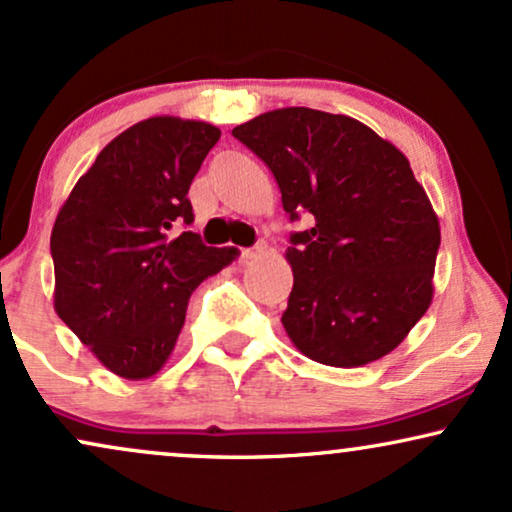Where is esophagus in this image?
<instances>
[{"mask_svg": "<svg viewBox=\"0 0 512 512\" xmlns=\"http://www.w3.org/2000/svg\"><path fill=\"white\" fill-rule=\"evenodd\" d=\"M263 251V246H254V249H242V261H251V258H256L258 254H261Z\"/></svg>", "mask_w": 512, "mask_h": 512, "instance_id": "esophagus-1", "label": "esophagus"}]
</instances>
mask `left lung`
I'll list each match as a JSON object with an SVG mask.
<instances>
[{
    "mask_svg": "<svg viewBox=\"0 0 512 512\" xmlns=\"http://www.w3.org/2000/svg\"><path fill=\"white\" fill-rule=\"evenodd\" d=\"M232 135L273 170L289 220L294 287L282 325L311 361L358 368L394 351L434 294L439 218L406 156L342 113L289 106Z\"/></svg>",
    "mask_w": 512,
    "mask_h": 512,
    "instance_id": "1",
    "label": "left lung"
}]
</instances>
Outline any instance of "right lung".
Returning a JSON list of instances; mask_svg holds the SVG:
<instances>
[{"instance_id": "add662e5", "label": "right lung", "mask_w": 512, "mask_h": 512, "mask_svg": "<svg viewBox=\"0 0 512 512\" xmlns=\"http://www.w3.org/2000/svg\"><path fill=\"white\" fill-rule=\"evenodd\" d=\"M216 125L154 116L99 151L52 230L54 311L113 375L147 380L175 349L187 301L237 249L206 246L187 192Z\"/></svg>"}]
</instances>
